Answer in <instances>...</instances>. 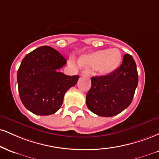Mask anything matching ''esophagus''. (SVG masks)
Segmentation results:
<instances>
[{"instance_id":"34e87169","label":"esophagus","mask_w":159,"mask_h":159,"mask_svg":"<svg viewBox=\"0 0 159 159\" xmlns=\"http://www.w3.org/2000/svg\"><path fill=\"white\" fill-rule=\"evenodd\" d=\"M89 75V72L87 71V70H84V71H83L81 72V76H84V77H88V76Z\"/></svg>"}]
</instances>
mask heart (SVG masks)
Masks as SVG:
<instances>
[{
	"label": "heart",
	"instance_id": "1",
	"mask_svg": "<svg viewBox=\"0 0 159 159\" xmlns=\"http://www.w3.org/2000/svg\"><path fill=\"white\" fill-rule=\"evenodd\" d=\"M121 59V53L118 49H102L82 55L79 64L83 66L97 68L101 75L106 76L119 67Z\"/></svg>",
	"mask_w": 159,
	"mask_h": 159
}]
</instances>
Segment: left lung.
<instances>
[{
    "label": "left lung",
    "mask_w": 159,
    "mask_h": 159,
    "mask_svg": "<svg viewBox=\"0 0 159 159\" xmlns=\"http://www.w3.org/2000/svg\"><path fill=\"white\" fill-rule=\"evenodd\" d=\"M86 96L89 110L102 117H112L129 106L139 82L136 64L129 54L124 55L121 66L109 75L91 78Z\"/></svg>",
    "instance_id": "obj_1"
}]
</instances>
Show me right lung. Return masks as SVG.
<instances>
[{"instance_id": "add662e5", "label": "right lung", "mask_w": 159, "mask_h": 159, "mask_svg": "<svg viewBox=\"0 0 159 159\" xmlns=\"http://www.w3.org/2000/svg\"><path fill=\"white\" fill-rule=\"evenodd\" d=\"M66 63L61 53L48 46L38 47L24 57L17 81L20 98L28 110L49 116L61 108L66 92L79 78L59 72Z\"/></svg>"}]
</instances>
